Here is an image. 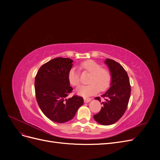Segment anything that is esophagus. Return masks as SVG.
<instances>
[{"label": "esophagus", "instance_id": "esophagus-1", "mask_svg": "<svg viewBox=\"0 0 160 160\" xmlns=\"http://www.w3.org/2000/svg\"><path fill=\"white\" fill-rule=\"evenodd\" d=\"M91 100V98H84V102L85 103H89L90 102Z\"/></svg>", "mask_w": 160, "mask_h": 160}]
</instances>
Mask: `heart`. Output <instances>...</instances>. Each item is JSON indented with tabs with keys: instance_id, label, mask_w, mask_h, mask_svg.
Returning <instances> with one entry per match:
<instances>
[{
	"instance_id": "heart-1",
	"label": "heart",
	"mask_w": 160,
	"mask_h": 160,
	"mask_svg": "<svg viewBox=\"0 0 160 160\" xmlns=\"http://www.w3.org/2000/svg\"><path fill=\"white\" fill-rule=\"evenodd\" d=\"M82 69L89 72L91 75L89 79V84L79 85L75 91L77 94L83 97H88L96 94L99 90L105 91L111 83V74L108 70L102 68L101 65L93 60H88L81 65ZM68 79L71 85H78L80 83V74L75 67L70 69Z\"/></svg>"
}]
</instances>
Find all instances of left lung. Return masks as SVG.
<instances>
[{
	"label": "left lung",
	"mask_w": 160,
	"mask_h": 160,
	"mask_svg": "<svg viewBox=\"0 0 160 160\" xmlns=\"http://www.w3.org/2000/svg\"><path fill=\"white\" fill-rule=\"evenodd\" d=\"M108 65L111 76L109 89L101 95L104 98L103 107L99 112L93 115L94 119L99 124L109 125L117 122L127 109L131 95L129 77L123 67L118 62L107 59ZM101 101L99 97L95 98Z\"/></svg>",
	"instance_id": "left-lung-1"
}]
</instances>
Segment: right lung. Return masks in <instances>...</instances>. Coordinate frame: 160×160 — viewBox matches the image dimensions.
<instances>
[{
	"label": "right lung",
	"instance_id": "add662e5",
	"mask_svg": "<svg viewBox=\"0 0 160 160\" xmlns=\"http://www.w3.org/2000/svg\"><path fill=\"white\" fill-rule=\"evenodd\" d=\"M73 61L69 58L57 57L42 65L35 79L37 103L47 118L57 123H65L72 119L77 111L83 104L81 97H67L72 88L68 73Z\"/></svg>",
	"mask_w": 160,
	"mask_h": 160
}]
</instances>
